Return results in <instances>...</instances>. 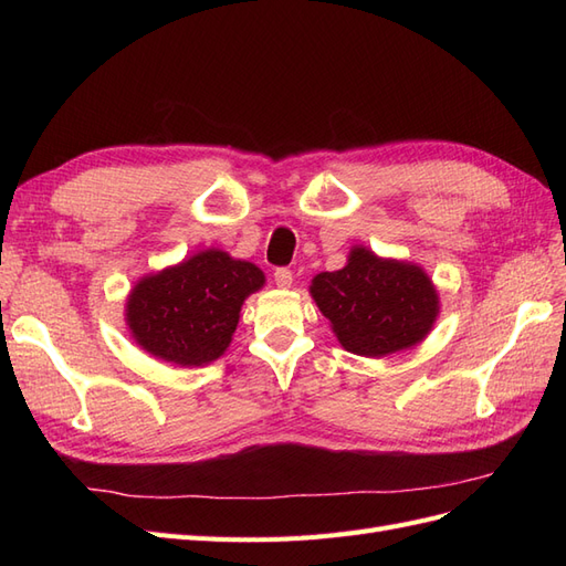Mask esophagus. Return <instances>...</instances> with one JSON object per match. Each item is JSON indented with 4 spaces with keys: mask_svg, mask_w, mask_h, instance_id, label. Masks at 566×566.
<instances>
[{
    "mask_svg": "<svg viewBox=\"0 0 566 566\" xmlns=\"http://www.w3.org/2000/svg\"><path fill=\"white\" fill-rule=\"evenodd\" d=\"M273 281H276L279 287L287 290L290 285H293V271H290V269H276V273H273Z\"/></svg>",
    "mask_w": 566,
    "mask_h": 566,
    "instance_id": "34e87169",
    "label": "esophagus"
}]
</instances>
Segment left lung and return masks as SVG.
Listing matches in <instances>:
<instances>
[{"mask_svg":"<svg viewBox=\"0 0 566 566\" xmlns=\"http://www.w3.org/2000/svg\"><path fill=\"white\" fill-rule=\"evenodd\" d=\"M310 293L339 345L368 358L420 345L441 306L420 264L380 256L366 245H354L339 271L316 273Z\"/></svg>","mask_w":566,"mask_h":566,"instance_id":"obj_1","label":"left lung"}]
</instances>
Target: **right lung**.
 I'll return each mask as SVG.
<instances>
[{
	"instance_id": "right-lung-1",
	"label": "right lung",
	"mask_w": 566,
	"mask_h": 566,
	"mask_svg": "<svg viewBox=\"0 0 566 566\" xmlns=\"http://www.w3.org/2000/svg\"><path fill=\"white\" fill-rule=\"evenodd\" d=\"M264 271L219 248L134 283L125 323L136 347L181 368L208 366L231 345L243 302L264 287Z\"/></svg>"
}]
</instances>
